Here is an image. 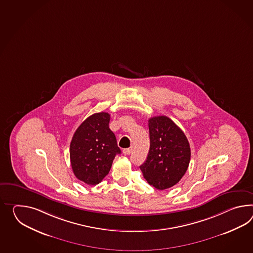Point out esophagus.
I'll return each mask as SVG.
<instances>
[{"label": "esophagus", "mask_w": 253, "mask_h": 253, "mask_svg": "<svg viewBox=\"0 0 253 253\" xmlns=\"http://www.w3.org/2000/svg\"><path fill=\"white\" fill-rule=\"evenodd\" d=\"M124 154H130V153H131V149L130 148H126L124 149Z\"/></svg>", "instance_id": "obj_1"}]
</instances>
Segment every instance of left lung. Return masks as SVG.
<instances>
[{
    "mask_svg": "<svg viewBox=\"0 0 253 253\" xmlns=\"http://www.w3.org/2000/svg\"><path fill=\"white\" fill-rule=\"evenodd\" d=\"M148 126L150 149L140 169L149 185L164 190L184 176L190 162V146L183 130L170 118H150Z\"/></svg>",
    "mask_w": 253,
    "mask_h": 253,
    "instance_id": "1",
    "label": "left lung"
}]
</instances>
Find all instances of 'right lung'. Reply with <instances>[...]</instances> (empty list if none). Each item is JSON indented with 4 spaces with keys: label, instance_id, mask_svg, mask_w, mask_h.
I'll list each match as a JSON object with an SVG mask.
<instances>
[{
    "label": "right lung",
    "instance_id": "1",
    "mask_svg": "<svg viewBox=\"0 0 253 253\" xmlns=\"http://www.w3.org/2000/svg\"><path fill=\"white\" fill-rule=\"evenodd\" d=\"M108 112L94 113L80 125L70 142V162L76 177L97 185L109 173L116 154H121L115 134L109 128Z\"/></svg>",
    "mask_w": 253,
    "mask_h": 253
}]
</instances>
